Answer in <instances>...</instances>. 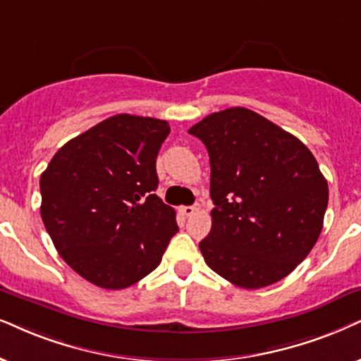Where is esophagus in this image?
<instances>
[{
    "label": "esophagus",
    "mask_w": 361,
    "mask_h": 361,
    "mask_svg": "<svg viewBox=\"0 0 361 361\" xmlns=\"http://www.w3.org/2000/svg\"><path fill=\"white\" fill-rule=\"evenodd\" d=\"M181 213L185 214V216H191V214H195L196 213V208L195 207H183L180 209Z\"/></svg>",
    "instance_id": "obj_1"
}]
</instances>
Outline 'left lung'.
Returning <instances> with one entry per match:
<instances>
[{
  "instance_id": "left-lung-1",
  "label": "left lung",
  "mask_w": 361,
  "mask_h": 361,
  "mask_svg": "<svg viewBox=\"0 0 361 361\" xmlns=\"http://www.w3.org/2000/svg\"><path fill=\"white\" fill-rule=\"evenodd\" d=\"M208 149L212 231L200 241L214 273L246 290L288 276L323 228L328 183L296 136L246 108L188 130Z\"/></svg>"
}]
</instances>
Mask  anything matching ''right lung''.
Returning a JSON list of instances; mask_svg holds the SVG:
<instances>
[{
    "mask_svg": "<svg viewBox=\"0 0 361 361\" xmlns=\"http://www.w3.org/2000/svg\"><path fill=\"white\" fill-rule=\"evenodd\" d=\"M165 120L115 115L68 141L41 173V218L59 257L93 285L123 290L149 275L176 235L153 193Z\"/></svg>",
    "mask_w": 361,
    "mask_h": 361,
    "instance_id": "add662e5",
    "label": "right lung"
}]
</instances>
